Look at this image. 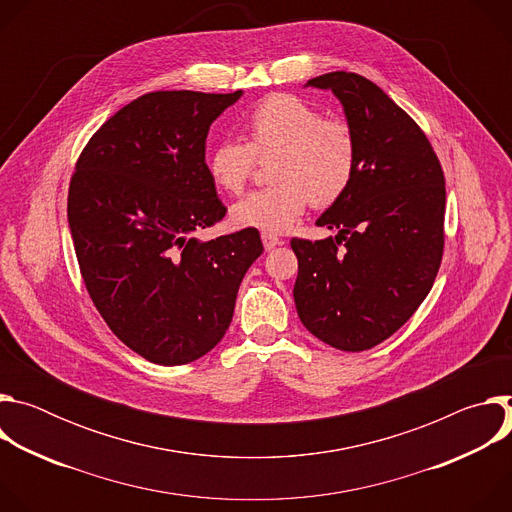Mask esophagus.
<instances>
[{
    "mask_svg": "<svg viewBox=\"0 0 512 512\" xmlns=\"http://www.w3.org/2000/svg\"><path fill=\"white\" fill-rule=\"evenodd\" d=\"M261 241H263V247H265L267 251H271V249L283 245V241H281L277 235H271V233H263V235H261Z\"/></svg>",
    "mask_w": 512,
    "mask_h": 512,
    "instance_id": "obj_1",
    "label": "esophagus"
}]
</instances>
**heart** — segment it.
<instances>
[{
	"label": "heart",
	"instance_id": "obj_1",
	"mask_svg": "<svg viewBox=\"0 0 512 512\" xmlns=\"http://www.w3.org/2000/svg\"><path fill=\"white\" fill-rule=\"evenodd\" d=\"M247 143L225 139L208 156L216 188L239 194L259 160H271L275 182L231 206L239 229L283 233L306 206L336 204L352 186L358 170V141L344 119L322 113L296 95L275 93L259 101L245 119Z\"/></svg>",
	"mask_w": 512,
	"mask_h": 512
}]
</instances>
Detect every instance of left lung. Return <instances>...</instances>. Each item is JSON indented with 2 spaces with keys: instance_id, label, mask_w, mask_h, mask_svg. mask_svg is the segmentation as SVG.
<instances>
[{
  "instance_id": "obj_1",
  "label": "left lung",
  "mask_w": 512,
  "mask_h": 512,
  "mask_svg": "<svg viewBox=\"0 0 512 512\" xmlns=\"http://www.w3.org/2000/svg\"><path fill=\"white\" fill-rule=\"evenodd\" d=\"M306 87L342 103L358 170L316 221L336 237L291 239L294 300L316 338L360 352L395 334L429 294L444 253V170L421 127L369 79L336 70Z\"/></svg>"
}]
</instances>
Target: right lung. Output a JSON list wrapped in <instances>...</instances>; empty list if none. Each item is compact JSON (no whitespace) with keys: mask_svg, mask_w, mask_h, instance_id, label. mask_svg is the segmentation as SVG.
I'll return each mask as SVG.
<instances>
[{"mask_svg":"<svg viewBox=\"0 0 512 512\" xmlns=\"http://www.w3.org/2000/svg\"><path fill=\"white\" fill-rule=\"evenodd\" d=\"M243 91L148 93L89 139L68 188V227L89 296L113 334L176 367L223 340L257 229L198 241L227 214L204 162L212 121Z\"/></svg>","mask_w":512,"mask_h":512,"instance_id":"add662e5","label":"right lung"}]
</instances>
